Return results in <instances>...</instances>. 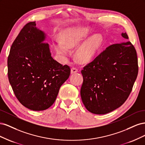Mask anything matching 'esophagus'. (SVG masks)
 Instances as JSON below:
<instances>
[{"label":"esophagus","instance_id":"obj_1","mask_svg":"<svg viewBox=\"0 0 145 145\" xmlns=\"http://www.w3.org/2000/svg\"><path fill=\"white\" fill-rule=\"evenodd\" d=\"M78 72V69L76 68H71V74H74V73H76Z\"/></svg>","mask_w":145,"mask_h":145}]
</instances>
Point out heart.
I'll use <instances>...</instances> for the list:
<instances>
[{
  "label": "heart",
  "mask_w": 145,
  "mask_h": 145,
  "mask_svg": "<svg viewBox=\"0 0 145 145\" xmlns=\"http://www.w3.org/2000/svg\"><path fill=\"white\" fill-rule=\"evenodd\" d=\"M89 33L90 29L88 27H74L65 30L62 41L59 40L54 43L56 51L60 55L68 56L70 54L69 49L77 47L76 59L81 63L91 62L102 46L103 37L100 34H95L86 39Z\"/></svg>",
  "instance_id": "b5f03b06"
}]
</instances>
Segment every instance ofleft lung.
Returning <instances> with one entry per match:
<instances>
[{
  "label": "left lung",
  "instance_id": "obj_1",
  "mask_svg": "<svg viewBox=\"0 0 145 145\" xmlns=\"http://www.w3.org/2000/svg\"><path fill=\"white\" fill-rule=\"evenodd\" d=\"M121 36L128 39L126 33ZM138 71L137 52L130 42L107 47L81 71L80 95L88 111L105 114L121 106L132 91Z\"/></svg>",
  "mask_w": 145,
  "mask_h": 145
}]
</instances>
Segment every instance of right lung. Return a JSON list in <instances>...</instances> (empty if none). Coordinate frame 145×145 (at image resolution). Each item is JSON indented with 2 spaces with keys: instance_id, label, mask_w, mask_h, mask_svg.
Wrapping results in <instances>:
<instances>
[{
  "instance_id": "add662e5",
  "label": "right lung",
  "mask_w": 145,
  "mask_h": 145,
  "mask_svg": "<svg viewBox=\"0 0 145 145\" xmlns=\"http://www.w3.org/2000/svg\"><path fill=\"white\" fill-rule=\"evenodd\" d=\"M31 22L11 45L8 76L16 97L33 111H43L53 104L59 89L69 78L70 68L52 57L46 34Z\"/></svg>"
}]
</instances>
